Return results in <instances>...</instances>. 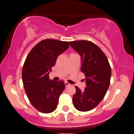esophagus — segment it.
<instances>
[{
    "label": "esophagus",
    "mask_w": 134,
    "mask_h": 134,
    "mask_svg": "<svg viewBox=\"0 0 134 134\" xmlns=\"http://www.w3.org/2000/svg\"><path fill=\"white\" fill-rule=\"evenodd\" d=\"M65 86H66V87H69V86H70V84H69V82H65Z\"/></svg>",
    "instance_id": "34e87169"
}]
</instances>
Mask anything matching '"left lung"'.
<instances>
[{
  "instance_id": "left-lung-1",
  "label": "left lung",
  "mask_w": 134,
  "mask_h": 134,
  "mask_svg": "<svg viewBox=\"0 0 134 134\" xmlns=\"http://www.w3.org/2000/svg\"><path fill=\"white\" fill-rule=\"evenodd\" d=\"M70 44L81 55V69L85 74L86 84L84 91L75 86L73 104L80 111H90L99 104L107 93L110 84L111 67L103 52L91 41H70Z\"/></svg>"
}]
</instances>
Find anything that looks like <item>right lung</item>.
<instances>
[{"instance_id":"obj_1","label":"right lung","mask_w":134,"mask_h":134,"mask_svg":"<svg viewBox=\"0 0 134 134\" xmlns=\"http://www.w3.org/2000/svg\"><path fill=\"white\" fill-rule=\"evenodd\" d=\"M69 47L67 41L45 39L33 47L24 63L22 79L24 90L32 105L43 113L53 112L65 89L62 80L49 79L57 58Z\"/></svg>"}]
</instances>
